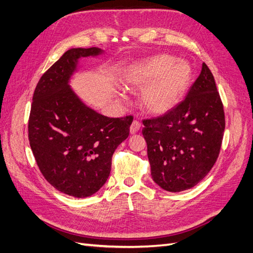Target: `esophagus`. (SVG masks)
I'll list each match as a JSON object with an SVG mask.
<instances>
[{
	"mask_svg": "<svg viewBox=\"0 0 253 253\" xmlns=\"http://www.w3.org/2000/svg\"><path fill=\"white\" fill-rule=\"evenodd\" d=\"M140 127H141L140 122L138 120H134L132 122L131 127H129V132H131V134H135V133H137V132L139 131Z\"/></svg>",
	"mask_w": 253,
	"mask_h": 253,
	"instance_id": "34e87169",
	"label": "esophagus"
}]
</instances>
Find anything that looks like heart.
I'll list each match as a JSON object with an SVG mask.
<instances>
[{"label": "heart", "instance_id": "obj_1", "mask_svg": "<svg viewBox=\"0 0 253 253\" xmlns=\"http://www.w3.org/2000/svg\"><path fill=\"white\" fill-rule=\"evenodd\" d=\"M192 68L186 61L170 55H157L135 65L126 77L131 87H144L141 106L145 112L162 115L172 110L187 94Z\"/></svg>", "mask_w": 253, "mask_h": 253}]
</instances>
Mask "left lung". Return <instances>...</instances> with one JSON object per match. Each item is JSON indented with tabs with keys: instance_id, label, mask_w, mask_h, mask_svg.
<instances>
[{
	"instance_id": "1",
	"label": "left lung",
	"mask_w": 253,
	"mask_h": 253,
	"mask_svg": "<svg viewBox=\"0 0 253 253\" xmlns=\"http://www.w3.org/2000/svg\"><path fill=\"white\" fill-rule=\"evenodd\" d=\"M142 124L151 175L160 188L180 192L203 180L219 155L226 125L224 105L207 64L181 102Z\"/></svg>"
}]
</instances>
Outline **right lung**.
Here are the masks:
<instances>
[{
  "label": "right lung",
  "mask_w": 253,
  "mask_h": 253,
  "mask_svg": "<svg viewBox=\"0 0 253 253\" xmlns=\"http://www.w3.org/2000/svg\"><path fill=\"white\" fill-rule=\"evenodd\" d=\"M97 47L71 48L45 72L34 91L28 139L43 176L74 197L96 193L108 179L112 156L129 134L133 116L109 118L83 104L68 85L81 57Z\"/></svg>",
  "instance_id": "1"
}]
</instances>
